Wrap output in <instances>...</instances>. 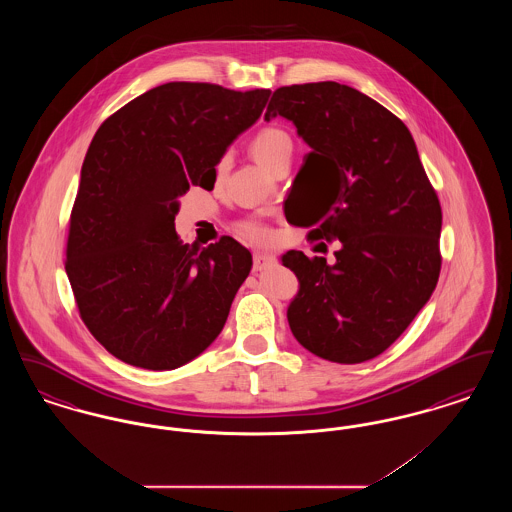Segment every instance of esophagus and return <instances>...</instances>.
Listing matches in <instances>:
<instances>
[{
    "instance_id": "1",
    "label": "esophagus",
    "mask_w": 512,
    "mask_h": 512,
    "mask_svg": "<svg viewBox=\"0 0 512 512\" xmlns=\"http://www.w3.org/2000/svg\"><path fill=\"white\" fill-rule=\"evenodd\" d=\"M272 263H274V257L268 255V253H255L253 255V268L255 270H263V268H267Z\"/></svg>"
}]
</instances>
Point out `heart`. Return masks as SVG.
<instances>
[{
  "label": "heart",
  "instance_id": "b5f03b06",
  "mask_svg": "<svg viewBox=\"0 0 512 512\" xmlns=\"http://www.w3.org/2000/svg\"><path fill=\"white\" fill-rule=\"evenodd\" d=\"M249 149H251L253 157H255L263 167H267L268 171H272L274 165H276L280 159L292 155V138H290L284 130L268 126V128L259 130V132L253 136V140H251V144H249ZM226 165H228V157H222L219 161V165H217V171H224ZM238 230H240V234H242L244 238H247V240L253 242V244H267L268 240H270V230H268L267 224H263L261 220H242L240 226H238Z\"/></svg>",
  "mask_w": 512,
  "mask_h": 512
}]
</instances>
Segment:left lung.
<instances>
[{"instance_id":"obj_1","label":"left lung","mask_w":512,"mask_h":512,"mask_svg":"<svg viewBox=\"0 0 512 512\" xmlns=\"http://www.w3.org/2000/svg\"><path fill=\"white\" fill-rule=\"evenodd\" d=\"M284 117L311 147L305 167L322 199L303 219L309 238L340 240L334 265L288 251L299 292L295 340L320 359L357 365L384 353L438 284L441 207L409 128L378 101L338 82L278 88L265 121Z\"/></svg>"}]
</instances>
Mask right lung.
Segmentation results:
<instances>
[{"mask_svg":"<svg viewBox=\"0 0 512 512\" xmlns=\"http://www.w3.org/2000/svg\"><path fill=\"white\" fill-rule=\"evenodd\" d=\"M270 90L169 82L99 126L74 199L65 270L80 318L126 365L172 370L203 353L251 270L230 236L182 244L178 199L213 188L226 147L257 121Z\"/></svg>","mask_w":512,"mask_h":512,"instance_id":"1","label":"right lung"}]
</instances>
